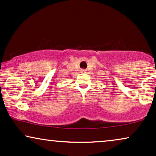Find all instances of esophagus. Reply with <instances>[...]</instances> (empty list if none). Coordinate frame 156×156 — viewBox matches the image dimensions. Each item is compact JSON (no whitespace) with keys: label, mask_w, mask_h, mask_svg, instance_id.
<instances>
[{"label":"esophagus","mask_w":156,"mask_h":156,"mask_svg":"<svg viewBox=\"0 0 156 156\" xmlns=\"http://www.w3.org/2000/svg\"><path fill=\"white\" fill-rule=\"evenodd\" d=\"M80 71H81L80 73H86V70H81Z\"/></svg>","instance_id":"34e87169"}]
</instances>
